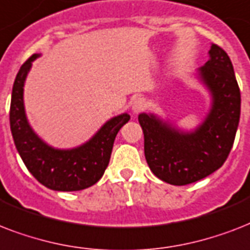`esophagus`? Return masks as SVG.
I'll return each mask as SVG.
<instances>
[{
    "mask_svg": "<svg viewBox=\"0 0 250 250\" xmlns=\"http://www.w3.org/2000/svg\"><path fill=\"white\" fill-rule=\"evenodd\" d=\"M146 101H145L144 98H136L135 101L132 102V111L135 114L137 113H141L143 110L146 109Z\"/></svg>",
    "mask_w": 250,
    "mask_h": 250,
    "instance_id": "esophagus-1",
    "label": "esophagus"
}]
</instances>
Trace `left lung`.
<instances>
[{
    "label": "left lung",
    "mask_w": 250,
    "mask_h": 250,
    "mask_svg": "<svg viewBox=\"0 0 250 250\" xmlns=\"http://www.w3.org/2000/svg\"><path fill=\"white\" fill-rule=\"evenodd\" d=\"M198 79L211 94L205 121L190 132L175 128L154 114H140L145 158L157 178L187 186L217 171L227 160L240 119L241 97L227 53L213 44Z\"/></svg>",
    "instance_id": "obj_1"
}]
</instances>
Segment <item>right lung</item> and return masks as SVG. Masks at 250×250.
Segmentation results:
<instances>
[{
  "label": "right lung",
  "instance_id": "1",
  "mask_svg": "<svg viewBox=\"0 0 250 250\" xmlns=\"http://www.w3.org/2000/svg\"><path fill=\"white\" fill-rule=\"evenodd\" d=\"M33 54L21 64L13 85L10 104V128L14 144L28 171L49 189L71 192L93 186L102 178L109 165L114 140L119 129L129 121L127 113L107 121L89 141L72 149H56L41 140L25 117L23 86Z\"/></svg>",
  "mask_w": 250,
  "mask_h": 250
}]
</instances>
